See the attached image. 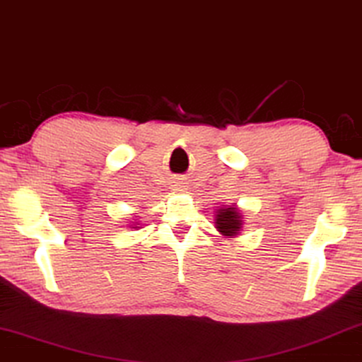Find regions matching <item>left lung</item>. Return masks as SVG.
<instances>
[{"label":"left lung","mask_w":362,"mask_h":362,"mask_svg":"<svg viewBox=\"0 0 362 362\" xmlns=\"http://www.w3.org/2000/svg\"><path fill=\"white\" fill-rule=\"evenodd\" d=\"M217 228L222 232L223 235H235L238 233L240 227H242V220H240L238 212L235 211L233 207L228 209H222L217 216Z\"/></svg>","instance_id":"1"}]
</instances>
